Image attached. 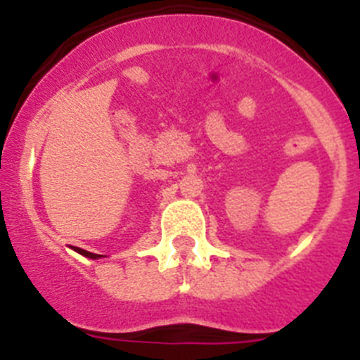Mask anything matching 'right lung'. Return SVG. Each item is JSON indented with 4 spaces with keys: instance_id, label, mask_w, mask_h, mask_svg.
<instances>
[{
    "instance_id": "add662e5",
    "label": "right lung",
    "mask_w": 360,
    "mask_h": 360,
    "mask_svg": "<svg viewBox=\"0 0 360 360\" xmlns=\"http://www.w3.org/2000/svg\"><path fill=\"white\" fill-rule=\"evenodd\" d=\"M77 250L82 254V256H86V257H94V259H95V257H101V256H98V254L88 252V250H82V249H77Z\"/></svg>"
}]
</instances>
